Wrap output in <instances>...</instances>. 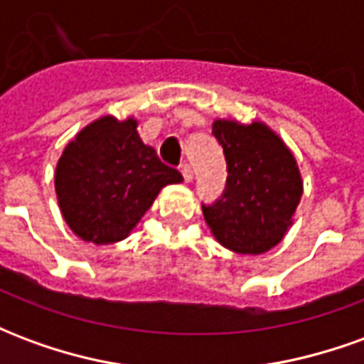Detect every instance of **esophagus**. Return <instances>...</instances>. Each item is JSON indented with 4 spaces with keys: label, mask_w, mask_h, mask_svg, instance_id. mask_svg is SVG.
Masks as SVG:
<instances>
[{
    "label": "esophagus",
    "mask_w": 364,
    "mask_h": 364,
    "mask_svg": "<svg viewBox=\"0 0 364 364\" xmlns=\"http://www.w3.org/2000/svg\"><path fill=\"white\" fill-rule=\"evenodd\" d=\"M181 173H183V177H185V181L187 183L193 181V167L185 164V166H181Z\"/></svg>",
    "instance_id": "1"
}]
</instances>
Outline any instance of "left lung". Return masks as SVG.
I'll use <instances>...</instances> for the list:
<instances>
[{
	"instance_id": "obj_1",
	"label": "left lung",
	"mask_w": 364,
	"mask_h": 364,
	"mask_svg": "<svg viewBox=\"0 0 364 364\" xmlns=\"http://www.w3.org/2000/svg\"><path fill=\"white\" fill-rule=\"evenodd\" d=\"M213 134L224 150L228 179L218 203L203 206L214 240L240 255H261L281 244L302 197L296 158L261 120L214 119Z\"/></svg>"
}]
</instances>
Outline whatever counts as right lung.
I'll return each mask as SVG.
<instances>
[{"mask_svg": "<svg viewBox=\"0 0 364 364\" xmlns=\"http://www.w3.org/2000/svg\"><path fill=\"white\" fill-rule=\"evenodd\" d=\"M138 134V120L103 114L66 144L54 173L60 213L75 236L95 245L130 236L166 185L181 183Z\"/></svg>", "mask_w": 364, "mask_h": 364, "instance_id": "right-lung-1", "label": "right lung"}]
</instances>
